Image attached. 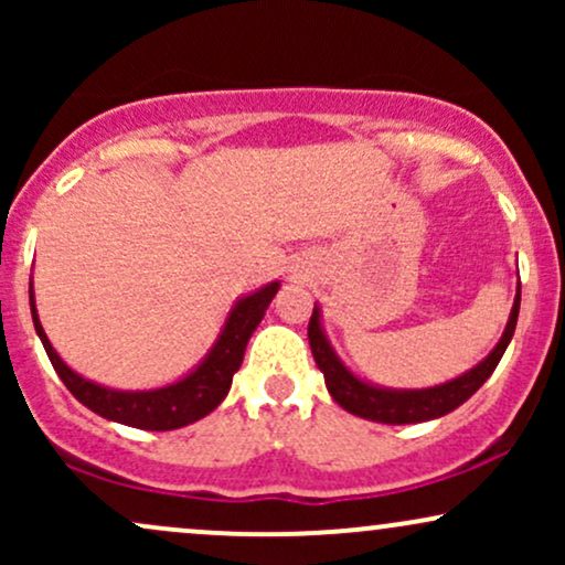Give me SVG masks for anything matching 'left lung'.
I'll list each match as a JSON object with an SVG mask.
<instances>
[{
  "instance_id": "obj_1",
  "label": "left lung",
  "mask_w": 565,
  "mask_h": 565,
  "mask_svg": "<svg viewBox=\"0 0 565 565\" xmlns=\"http://www.w3.org/2000/svg\"><path fill=\"white\" fill-rule=\"evenodd\" d=\"M518 308H521V287H518L515 302H512V313L504 329L502 340L497 342V348L489 355L470 369L462 377L446 382V385L427 387V391H385V387H374L369 382H361L359 377L348 372L342 366V361L337 359L334 350L329 348L327 337L321 332L319 321V308H313L308 323V342L313 350L316 366L323 372L327 380V391L332 393V398L340 404L345 412L355 414V417L372 419V423H385V425H408V423H425V419L444 417V414L454 412L457 406H462L486 380L491 377L499 359L508 350L512 332H515L518 323Z\"/></svg>"
}]
</instances>
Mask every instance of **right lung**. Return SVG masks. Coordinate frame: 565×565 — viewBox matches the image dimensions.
Here are the masks:
<instances>
[{"label": "right lung", "instance_id": "add662e5", "mask_svg": "<svg viewBox=\"0 0 565 565\" xmlns=\"http://www.w3.org/2000/svg\"><path fill=\"white\" fill-rule=\"evenodd\" d=\"M278 291V281L268 284V287L255 291V295L244 297L236 302V308L231 310L228 321H225L223 334L212 348V353L201 361L196 372L188 374L185 380L174 382V385L159 387V391H138V393H125V391H108V387L95 385V382L79 377L76 372L63 364L61 355L55 353L50 345L47 334H44L42 323H39L36 308H34V289L31 295V316H34V327L39 340H42L44 350H47L50 361H53L57 377L63 380V385L68 387L79 404L93 408L100 417L114 419V423L140 427V430H174V427H183L196 423V419L206 417L212 408L220 406V401L225 398L231 391L233 374L238 372L244 361L246 342H249L252 332L257 329V323L263 321L265 310H268L270 300Z\"/></svg>", "mask_w": 565, "mask_h": 565}]
</instances>
